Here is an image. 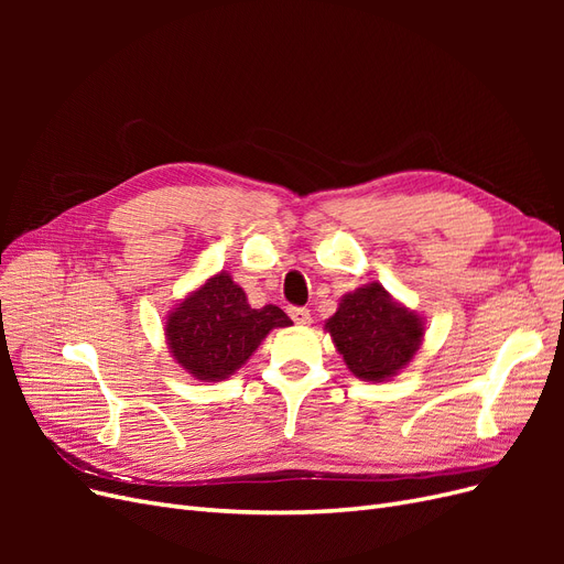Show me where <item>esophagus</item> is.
I'll use <instances>...</instances> for the list:
<instances>
[{
    "mask_svg": "<svg viewBox=\"0 0 564 564\" xmlns=\"http://www.w3.org/2000/svg\"><path fill=\"white\" fill-rule=\"evenodd\" d=\"M289 315L296 324H311V311L308 308H289Z\"/></svg>",
    "mask_w": 564,
    "mask_h": 564,
    "instance_id": "obj_1",
    "label": "esophagus"
}]
</instances>
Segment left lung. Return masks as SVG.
<instances>
[{"instance_id":"left-lung-1","label":"left lung","mask_w":564,"mask_h":564,"mask_svg":"<svg viewBox=\"0 0 564 564\" xmlns=\"http://www.w3.org/2000/svg\"><path fill=\"white\" fill-rule=\"evenodd\" d=\"M336 350L362 381H388L402 371L423 340V319L392 299L379 282L346 294L327 319Z\"/></svg>"}]
</instances>
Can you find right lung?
Listing matches in <instances>:
<instances>
[{
	"label": "right lung",
	"mask_w": 564,
	"mask_h": 564,
	"mask_svg": "<svg viewBox=\"0 0 564 564\" xmlns=\"http://www.w3.org/2000/svg\"><path fill=\"white\" fill-rule=\"evenodd\" d=\"M292 319L278 305L251 308L240 284L220 270L169 313L164 334L174 360L199 381H224L261 340Z\"/></svg>",
	"instance_id": "right-lung-1"
}]
</instances>
